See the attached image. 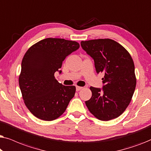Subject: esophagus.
I'll use <instances>...</instances> for the list:
<instances>
[{
    "label": "esophagus",
    "mask_w": 151,
    "mask_h": 151,
    "mask_svg": "<svg viewBox=\"0 0 151 151\" xmlns=\"http://www.w3.org/2000/svg\"><path fill=\"white\" fill-rule=\"evenodd\" d=\"M81 89H82V87H81V86H76V91H80Z\"/></svg>",
    "instance_id": "1"
}]
</instances>
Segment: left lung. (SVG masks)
I'll return each mask as SVG.
<instances>
[{"instance_id": "8db88e82", "label": "left lung", "mask_w": 151, "mask_h": 151, "mask_svg": "<svg viewBox=\"0 0 151 151\" xmlns=\"http://www.w3.org/2000/svg\"><path fill=\"white\" fill-rule=\"evenodd\" d=\"M82 49L94 60L97 73L104 75L102 89L91 86L92 96L85 104L97 119L119 117L131 102L136 86L135 65L127 49L109 38L82 41Z\"/></svg>"}]
</instances>
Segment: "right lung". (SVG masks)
Masks as SVG:
<instances>
[{
  "instance_id": "add662e5",
  "label": "right lung",
  "mask_w": 151,
  "mask_h": 151,
  "mask_svg": "<svg viewBox=\"0 0 151 151\" xmlns=\"http://www.w3.org/2000/svg\"><path fill=\"white\" fill-rule=\"evenodd\" d=\"M80 47L76 41L45 38L24 54L18 78L24 104L34 116L45 121L58 118L76 93L75 86H65L55 78L65 58Z\"/></svg>"
}]
</instances>
